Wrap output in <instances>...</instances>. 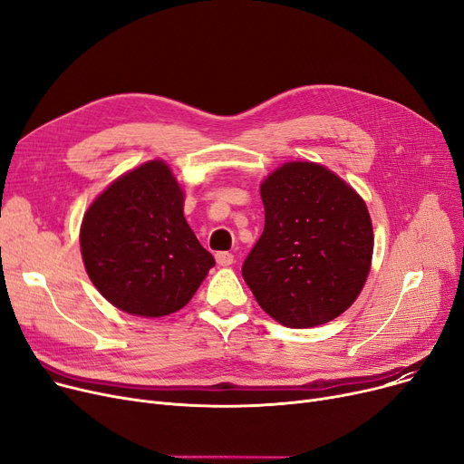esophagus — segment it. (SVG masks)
Listing matches in <instances>:
<instances>
[{
	"label": "esophagus",
	"mask_w": 464,
	"mask_h": 464,
	"mask_svg": "<svg viewBox=\"0 0 464 464\" xmlns=\"http://www.w3.org/2000/svg\"><path fill=\"white\" fill-rule=\"evenodd\" d=\"M216 261H218L219 266H229V265H233V254H229V252H218L216 254Z\"/></svg>",
	"instance_id": "obj_1"
}]
</instances>
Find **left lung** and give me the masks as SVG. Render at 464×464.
<instances>
[{
	"instance_id": "1",
	"label": "left lung",
	"mask_w": 464,
	"mask_h": 464,
	"mask_svg": "<svg viewBox=\"0 0 464 464\" xmlns=\"http://www.w3.org/2000/svg\"><path fill=\"white\" fill-rule=\"evenodd\" d=\"M265 229L242 263L257 304L278 324L306 329L348 310L371 271L367 205L325 167L291 161L261 184Z\"/></svg>"
}]
</instances>
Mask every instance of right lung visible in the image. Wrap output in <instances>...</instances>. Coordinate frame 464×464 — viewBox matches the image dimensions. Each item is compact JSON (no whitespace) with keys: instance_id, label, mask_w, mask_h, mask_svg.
Instances as JSON below:
<instances>
[{"instance_id":"add662e5","label":"right lung","mask_w":464,"mask_h":464,"mask_svg":"<svg viewBox=\"0 0 464 464\" xmlns=\"http://www.w3.org/2000/svg\"><path fill=\"white\" fill-rule=\"evenodd\" d=\"M86 273L116 308L160 318L186 306L216 265L184 218V195L156 160L114 180L84 214Z\"/></svg>"}]
</instances>
